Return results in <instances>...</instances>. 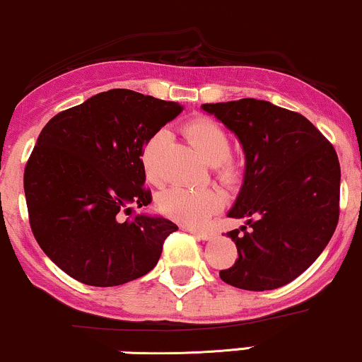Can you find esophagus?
<instances>
[{
    "label": "esophagus",
    "instance_id": "obj_1",
    "mask_svg": "<svg viewBox=\"0 0 362 362\" xmlns=\"http://www.w3.org/2000/svg\"><path fill=\"white\" fill-rule=\"evenodd\" d=\"M187 232L194 233V235L197 237V239L201 240H211L214 237V232H211V230H199V228H187Z\"/></svg>",
    "mask_w": 362,
    "mask_h": 362
}]
</instances>
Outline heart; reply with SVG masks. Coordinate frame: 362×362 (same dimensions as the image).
I'll list each match as a JSON object with an SVG mask.
<instances>
[{
    "label": "heart",
    "instance_id": "b5f03b06",
    "mask_svg": "<svg viewBox=\"0 0 362 362\" xmlns=\"http://www.w3.org/2000/svg\"><path fill=\"white\" fill-rule=\"evenodd\" d=\"M185 136L197 151L202 161L216 168L218 177L225 182H233L237 178V170L232 163L226 161L230 154V139L225 130L216 122L208 118H196L185 127ZM165 132H158L146 142L142 149V166L148 180H161L158 158ZM221 206V194L214 189H168L160 199V208L166 216L185 225H201Z\"/></svg>",
    "mask_w": 362,
    "mask_h": 362
}]
</instances>
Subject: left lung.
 Listing matches in <instances>:
<instances>
[{
	"label": "left lung",
	"instance_id": "1",
	"mask_svg": "<svg viewBox=\"0 0 362 362\" xmlns=\"http://www.w3.org/2000/svg\"><path fill=\"white\" fill-rule=\"evenodd\" d=\"M239 139L244 178L228 218L245 225L226 235L239 259L220 278L244 291H273L317 259L339 223L340 163L308 118L269 101L202 105Z\"/></svg>",
	"mask_w": 362,
	"mask_h": 362
}]
</instances>
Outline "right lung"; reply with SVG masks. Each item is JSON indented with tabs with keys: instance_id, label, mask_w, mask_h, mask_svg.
<instances>
[{
	"instance_id": "1",
	"label": "right lung",
	"mask_w": 362,
	"mask_h": 362,
	"mask_svg": "<svg viewBox=\"0 0 362 362\" xmlns=\"http://www.w3.org/2000/svg\"><path fill=\"white\" fill-rule=\"evenodd\" d=\"M184 106L129 89H111L51 118L23 173L33 233L66 275L115 287L154 268L178 226L144 208L142 149Z\"/></svg>"
}]
</instances>
